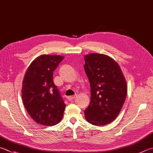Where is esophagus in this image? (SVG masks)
I'll use <instances>...</instances> for the list:
<instances>
[{"instance_id": "1", "label": "esophagus", "mask_w": 153, "mask_h": 153, "mask_svg": "<svg viewBox=\"0 0 153 153\" xmlns=\"http://www.w3.org/2000/svg\"><path fill=\"white\" fill-rule=\"evenodd\" d=\"M76 98V96H69V97H68V100L69 101H71V100H73Z\"/></svg>"}]
</instances>
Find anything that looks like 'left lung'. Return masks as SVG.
I'll use <instances>...</instances> for the list:
<instances>
[{"mask_svg": "<svg viewBox=\"0 0 153 153\" xmlns=\"http://www.w3.org/2000/svg\"><path fill=\"white\" fill-rule=\"evenodd\" d=\"M84 69L90 84L91 100L84 111L89 123L104 126L114 120L125 102L127 85L120 66L104 54L84 56Z\"/></svg>", "mask_w": 153, "mask_h": 153, "instance_id": "left-lung-1", "label": "left lung"}]
</instances>
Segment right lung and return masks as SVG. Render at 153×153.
Segmentation results:
<instances>
[{
	"instance_id": "add662e5",
	"label": "right lung",
	"mask_w": 153,
	"mask_h": 153,
	"mask_svg": "<svg viewBox=\"0 0 153 153\" xmlns=\"http://www.w3.org/2000/svg\"><path fill=\"white\" fill-rule=\"evenodd\" d=\"M64 57L41 55L30 63L25 75L21 95L26 110L35 123L54 126L63 118L65 104L53 80Z\"/></svg>"
}]
</instances>
